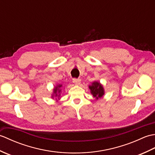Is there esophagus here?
<instances>
[{
	"label": "esophagus",
	"instance_id": "34e87169",
	"mask_svg": "<svg viewBox=\"0 0 155 155\" xmlns=\"http://www.w3.org/2000/svg\"><path fill=\"white\" fill-rule=\"evenodd\" d=\"M73 83L76 85H79L81 84V80L80 79H76V78H74V79H73Z\"/></svg>",
	"mask_w": 155,
	"mask_h": 155
}]
</instances>
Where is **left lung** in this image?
Listing matches in <instances>:
<instances>
[{
  "instance_id": "8db88e82",
  "label": "left lung",
  "mask_w": 155,
  "mask_h": 155,
  "mask_svg": "<svg viewBox=\"0 0 155 155\" xmlns=\"http://www.w3.org/2000/svg\"><path fill=\"white\" fill-rule=\"evenodd\" d=\"M91 93L93 95L95 99L98 100L99 98H102L104 95V89L100 82L94 81L88 86Z\"/></svg>"
}]
</instances>
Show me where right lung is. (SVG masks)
Returning a JSON list of instances; mask_svg holds the SVG:
<instances>
[{"mask_svg": "<svg viewBox=\"0 0 155 155\" xmlns=\"http://www.w3.org/2000/svg\"><path fill=\"white\" fill-rule=\"evenodd\" d=\"M62 87V84H57L54 87L53 91H52L51 98L52 99H54L55 98V99L57 100V102L58 101V100L61 99V94L62 93V89H61Z\"/></svg>", "mask_w": 155, "mask_h": 155, "instance_id": "right-lung-1", "label": "right lung"}]
</instances>
